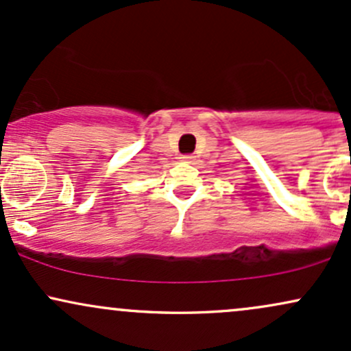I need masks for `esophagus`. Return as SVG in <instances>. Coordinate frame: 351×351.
Masks as SVG:
<instances>
[{"label": "esophagus", "mask_w": 351, "mask_h": 351, "mask_svg": "<svg viewBox=\"0 0 351 351\" xmlns=\"http://www.w3.org/2000/svg\"><path fill=\"white\" fill-rule=\"evenodd\" d=\"M181 162L193 163V162H195V156H193V155H183V156H181Z\"/></svg>", "instance_id": "esophagus-1"}]
</instances>
